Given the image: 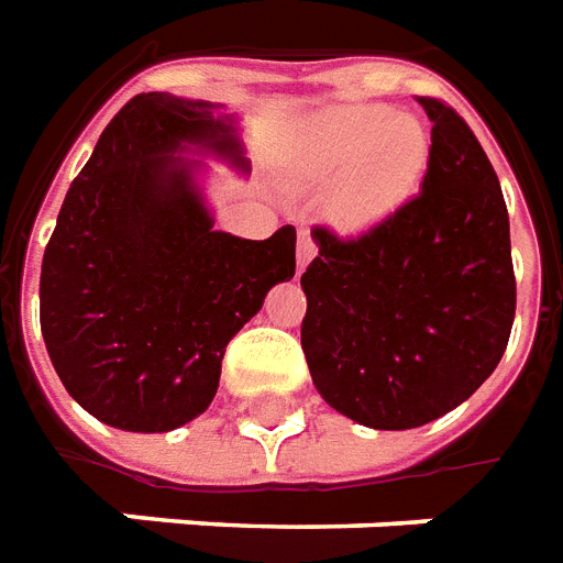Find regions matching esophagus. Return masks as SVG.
Returning <instances> with one entry per match:
<instances>
[{
    "label": "esophagus",
    "mask_w": 563,
    "mask_h": 563,
    "mask_svg": "<svg viewBox=\"0 0 563 563\" xmlns=\"http://www.w3.org/2000/svg\"><path fill=\"white\" fill-rule=\"evenodd\" d=\"M314 251H318L314 239L309 236V233H300V239H297V269H300V273L309 266V261L314 257Z\"/></svg>",
    "instance_id": "obj_1"
}]
</instances>
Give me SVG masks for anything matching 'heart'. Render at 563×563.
Segmentation results:
<instances>
[{
	"instance_id": "1",
	"label": "heart",
	"mask_w": 563,
	"mask_h": 563,
	"mask_svg": "<svg viewBox=\"0 0 563 563\" xmlns=\"http://www.w3.org/2000/svg\"><path fill=\"white\" fill-rule=\"evenodd\" d=\"M430 133L412 114L378 102L339 106L318 114L302 135L294 181L324 187L327 218L345 233L385 221L412 197L428 173Z\"/></svg>"
}]
</instances>
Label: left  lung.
<instances>
[{
	"label": "left lung",
	"mask_w": 563,
	"mask_h": 563,
	"mask_svg": "<svg viewBox=\"0 0 563 563\" xmlns=\"http://www.w3.org/2000/svg\"><path fill=\"white\" fill-rule=\"evenodd\" d=\"M421 194L357 239L314 227L302 352L318 394L364 428L452 412L500 364L516 318L509 214L488 154L440 99Z\"/></svg>",
	"instance_id": "1"
}]
</instances>
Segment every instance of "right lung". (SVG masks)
I'll list each match as a JSON object with an SVG mask.
<instances>
[{"mask_svg": "<svg viewBox=\"0 0 563 563\" xmlns=\"http://www.w3.org/2000/svg\"><path fill=\"white\" fill-rule=\"evenodd\" d=\"M197 147L249 173L230 114L139 93L99 135L42 261V336L71 400L111 428L166 433L209 409L227 342L297 269V230H214Z\"/></svg>", "mask_w": 563, "mask_h": 563, "instance_id": "right-lung-1", "label": "right lung"}]
</instances>
